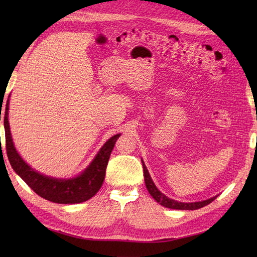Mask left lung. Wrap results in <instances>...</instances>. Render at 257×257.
<instances>
[{
	"instance_id": "1",
	"label": "left lung",
	"mask_w": 257,
	"mask_h": 257,
	"mask_svg": "<svg viewBox=\"0 0 257 257\" xmlns=\"http://www.w3.org/2000/svg\"><path fill=\"white\" fill-rule=\"evenodd\" d=\"M143 167H144V174H145V182H146V187L148 189L150 195L154 198L158 203H160L161 205L169 207V209H174V210H198L201 209L207 204H210L212 201H214L216 199V196H213V198L202 201V202H193V203H183V202H178L174 201L172 199H169L168 196H166L163 193H161L159 190L157 189L155 185L154 181L151 180L150 174L147 170V167L145 165V162L143 161Z\"/></svg>"
}]
</instances>
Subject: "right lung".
<instances>
[{"mask_svg":"<svg viewBox=\"0 0 257 257\" xmlns=\"http://www.w3.org/2000/svg\"><path fill=\"white\" fill-rule=\"evenodd\" d=\"M10 97V96H9ZM9 100L4 113L5 147L11 166L25 183L43 199L54 203L75 204L92 198L101 188L110 154L120 135H114L103 145L90 166L77 178L58 180L43 176L27 165L14 148L9 124ZM1 119V114H0Z\"/></svg>","mask_w":257,"mask_h":257,"instance_id":"add662e5","label":"right lung"}]
</instances>
